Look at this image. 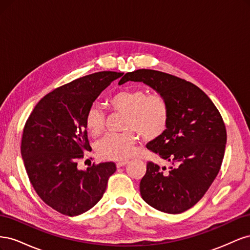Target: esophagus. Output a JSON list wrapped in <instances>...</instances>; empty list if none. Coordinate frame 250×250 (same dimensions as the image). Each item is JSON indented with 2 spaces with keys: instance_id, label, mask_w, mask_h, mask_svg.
I'll use <instances>...</instances> for the list:
<instances>
[{
  "instance_id": "34e87169",
  "label": "esophagus",
  "mask_w": 250,
  "mask_h": 250,
  "mask_svg": "<svg viewBox=\"0 0 250 250\" xmlns=\"http://www.w3.org/2000/svg\"><path fill=\"white\" fill-rule=\"evenodd\" d=\"M127 164H128L127 161H120V162H118L116 165H117V168H121V167H123V166H125V165H127Z\"/></svg>"
}]
</instances>
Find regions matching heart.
Masks as SVG:
<instances>
[{
  "instance_id": "obj_1",
  "label": "heart",
  "mask_w": 250,
  "mask_h": 250,
  "mask_svg": "<svg viewBox=\"0 0 250 250\" xmlns=\"http://www.w3.org/2000/svg\"><path fill=\"white\" fill-rule=\"evenodd\" d=\"M111 109L125 113L122 133H107L97 141L95 150L104 160L123 161L133 155L138 132L144 140L152 141L165 133L169 126L170 108L160 93L148 94L143 89L120 90L108 99ZM89 134L99 135L105 126L104 112L93 105L85 113Z\"/></svg>"
}]
</instances>
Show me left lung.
<instances>
[{
    "label": "left lung",
    "instance_id": "left-lung-1",
    "mask_svg": "<svg viewBox=\"0 0 250 250\" xmlns=\"http://www.w3.org/2000/svg\"><path fill=\"white\" fill-rule=\"evenodd\" d=\"M144 82L162 94L170 108L169 126L147 149L172 163L166 168L148 162L140 192L149 206L167 214L191 208L207 193L221 168L226 128L209 98L193 83L173 75L137 70L126 73L120 84Z\"/></svg>",
    "mask_w": 250,
    "mask_h": 250
}]
</instances>
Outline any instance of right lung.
<instances>
[{
    "label": "right lung",
    "instance_id": "right-lung-1",
    "mask_svg": "<svg viewBox=\"0 0 250 250\" xmlns=\"http://www.w3.org/2000/svg\"><path fill=\"white\" fill-rule=\"evenodd\" d=\"M123 73L98 72L57 87L36 104L22 130L21 152L35 192L49 207L65 216L85 213L99 202L112 162L77 169L87 139L85 113L103 90Z\"/></svg>",
    "mask_w": 250,
    "mask_h": 250
}]
</instances>
